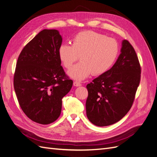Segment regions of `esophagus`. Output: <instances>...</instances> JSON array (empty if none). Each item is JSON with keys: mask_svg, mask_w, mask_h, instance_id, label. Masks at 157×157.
Returning a JSON list of instances; mask_svg holds the SVG:
<instances>
[{"mask_svg": "<svg viewBox=\"0 0 157 157\" xmlns=\"http://www.w3.org/2000/svg\"><path fill=\"white\" fill-rule=\"evenodd\" d=\"M73 84H74V86H82V84L80 83V82H78V81H75L73 82Z\"/></svg>", "mask_w": 157, "mask_h": 157, "instance_id": "esophagus-1", "label": "esophagus"}]
</instances>
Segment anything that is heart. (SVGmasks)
Listing matches in <instances>:
<instances>
[{"mask_svg":"<svg viewBox=\"0 0 157 157\" xmlns=\"http://www.w3.org/2000/svg\"><path fill=\"white\" fill-rule=\"evenodd\" d=\"M118 54V44L113 38L93 31L77 33L72 45L62 44L59 57L64 67L69 69L79 59L81 62L69 71L71 78L83 80L90 74L100 75L110 69Z\"/></svg>","mask_w":157,"mask_h":157,"instance_id":"obj_1","label":"heart"}]
</instances>
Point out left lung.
Masks as SVG:
<instances>
[{"label":"left lung","mask_w":157,"mask_h":157,"mask_svg":"<svg viewBox=\"0 0 157 157\" xmlns=\"http://www.w3.org/2000/svg\"><path fill=\"white\" fill-rule=\"evenodd\" d=\"M141 79V65L129 41H122L121 53L107 72L88 84L86 115L92 124H115L130 111Z\"/></svg>","instance_id":"obj_1"}]
</instances>
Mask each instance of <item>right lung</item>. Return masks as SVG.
<instances>
[{
    "label": "right lung",
    "instance_id": "obj_1",
    "mask_svg": "<svg viewBox=\"0 0 157 157\" xmlns=\"http://www.w3.org/2000/svg\"><path fill=\"white\" fill-rule=\"evenodd\" d=\"M61 42L58 31L42 30L25 46L17 61L13 87L19 104L26 116L39 124L58 119L62 98L73 86L61 65Z\"/></svg>",
    "mask_w": 157,
    "mask_h": 157
}]
</instances>
